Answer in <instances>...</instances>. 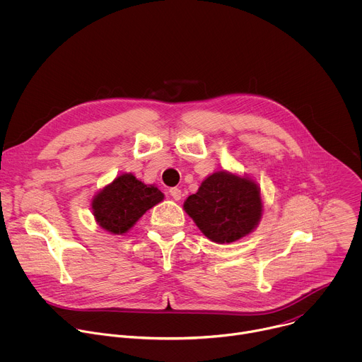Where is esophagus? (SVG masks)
Wrapping results in <instances>:
<instances>
[{
  "label": "esophagus",
  "instance_id": "obj_1",
  "mask_svg": "<svg viewBox=\"0 0 362 362\" xmlns=\"http://www.w3.org/2000/svg\"><path fill=\"white\" fill-rule=\"evenodd\" d=\"M169 193H170V196H172L175 200H180V199H182V190L177 189V187H172V189L169 190Z\"/></svg>",
  "mask_w": 362,
  "mask_h": 362
}]
</instances>
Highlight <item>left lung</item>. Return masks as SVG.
I'll use <instances>...</instances> for the list:
<instances>
[{"label":"left lung","mask_w":362,"mask_h":362,"mask_svg":"<svg viewBox=\"0 0 362 362\" xmlns=\"http://www.w3.org/2000/svg\"><path fill=\"white\" fill-rule=\"evenodd\" d=\"M183 208L202 233L216 243L249 235L261 221V189L249 177L216 172L206 177Z\"/></svg>","instance_id":"1"}]
</instances>
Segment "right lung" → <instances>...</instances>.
<instances>
[{
    "label": "right lung",
    "mask_w": 362,
    "mask_h": 362,
    "mask_svg": "<svg viewBox=\"0 0 362 362\" xmlns=\"http://www.w3.org/2000/svg\"><path fill=\"white\" fill-rule=\"evenodd\" d=\"M163 197L156 186L144 185L132 173H124L94 196L91 209L98 226L123 235Z\"/></svg>",
    "instance_id": "obj_1"
}]
</instances>
